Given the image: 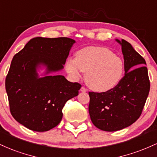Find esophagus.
Returning a JSON list of instances; mask_svg holds the SVG:
<instances>
[{"instance_id":"esophagus-1","label":"esophagus","mask_w":157,"mask_h":157,"mask_svg":"<svg viewBox=\"0 0 157 157\" xmlns=\"http://www.w3.org/2000/svg\"><path fill=\"white\" fill-rule=\"evenodd\" d=\"M80 91H82V92H86V91H87V89H86L85 87H81Z\"/></svg>"}]
</instances>
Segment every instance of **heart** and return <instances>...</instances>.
<instances>
[{"instance_id":"1","label":"heart","mask_w":157,"mask_h":157,"mask_svg":"<svg viewBox=\"0 0 157 157\" xmlns=\"http://www.w3.org/2000/svg\"><path fill=\"white\" fill-rule=\"evenodd\" d=\"M124 62L109 48L88 46L76 53L75 59L68 58L66 71L74 80L86 72V83L96 91L104 92L116 87L124 74Z\"/></svg>"}]
</instances>
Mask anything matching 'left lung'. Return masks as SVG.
Returning a JSON list of instances; mask_svg holds the SVG:
<instances>
[{
  "mask_svg": "<svg viewBox=\"0 0 157 157\" xmlns=\"http://www.w3.org/2000/svg\"><path fill=\"white\" fill-rule=\"evenodd\" d=\"M125 75L117 86L105 92H89V111L97 128L117 131L132 125L141 115L150 91L145 59L122 39Z\"/></svg>",
  "mask_w": 157,
  "mask_h": 157,
  "instance_id": "8db88e82",
  "label": "left lung"
}]
</instances>
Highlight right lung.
<instances>
[{"instance_id": "right-lung-1", "label": "right lung", "mask_w": 157, "mask_h": 157, "mask_svg": "<svg viewBox=\"0 0 157 157\" xmlns=\"http://www.w3.org/2000/svg\"><path fill=\"white\" fill-rule=\"evenodd\" d=\"M75 40L68 37H37L13 57L6 78V91L12 117L32 131L44 132L60 123L62 109L78 95L81 85L62 75H50L63 68ZM46 67L40 78L37 68Z\"/></svg>"}]
</instances>
